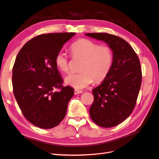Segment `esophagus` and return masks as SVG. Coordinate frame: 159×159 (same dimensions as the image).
I'll return each instance as SVG.
<instances>
[{
	"label": "esophagus",
	"mask_w": 159,
	"mask_h": 159,
	"mask_svg": "<svg viewBox=\"0 0 159 159\" xmlns=\"http://www.w3.org/2000/svg\"><path fill=\"white\" fill-rule=\"evenodd\" d=\"M82 92H83L82 91H81V90H78V89H75V91H74L75 95H78V94L81 93Z\"/></svg>",
	"instance_id": "34e87169"
}]
</instances>
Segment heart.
Listing matches in <instances>:
<instances>
[{
	"label": "heart",
	"instance_id": "b5f03b06",
	"mask_svg": "<svg viewBox=\"0 0 159 159\" xmlns=\"http://www.w3.org/2000/svg\"><path fill=\"white\" fill-rule=\"evenodd\" d=\"M74 57L84 59L78 74L68 75L66 84L77 89H84L93 83L104 80L112 66L113 51L110 46L100 44L86 39H80L70 47ZM55 63L58 70L63 72L69 70V61L67 55L59 51L55 57Z\"/></svg>",
	"mask_w": 159,
	"mask_h": 159
}]
</instances>
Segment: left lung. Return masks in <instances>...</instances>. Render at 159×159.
<instances>
[{
    "instance_id": "8db88e82",
    "label": "left lung",
    "mask_w": 159,
    "mask_h": 159,
    "mask_svg": "<svg viewBox=\"0 0 159 159\" xmlns=\"http://www.w3.org/2000/svg\"><path fill=\"white\" fill-rule=\"evenodd\" d=\"M85 35L106 42L113 51V63L106 78L92 89L94 100L89 115L97 125L117 126L134 110L142 82V70L138 55L123 39L106 33Z\"/></svg>"
}]
</instances>
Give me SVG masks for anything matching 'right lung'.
Segmentation results:
<instances>
[{
	"instance_id": "obj_1",
	"label": "right lung",
	"mask_w": 159,
	"mask_h": 159,
	"mask_svg": "<svg viewBox=\"0 0 159 159\" xmlns=\"http://www.w3.org/2000/svg\"><path fill=\"white\" fill-rule=\"evenodd\" d=\"M75 33L43 34L25 43L16 57L12 82L15 99L24 116L39 128L49 129L65 118L74 89L62 86L55 63L56 54ZM55 89H59L55 92Z\"/></svg>"
}]
</instances>
